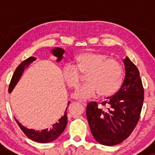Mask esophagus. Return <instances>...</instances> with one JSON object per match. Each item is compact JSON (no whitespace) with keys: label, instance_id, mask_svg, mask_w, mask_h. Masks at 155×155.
Returning a JSON list of instances; mask_svg holds the SVG:
<instances>
[{"label":"esophagus","instance_id":"1","mask_svg":"<svg viewBox=\"0 0 155 155\" xmlns=\"http://www.w3.org/2000/svg\"><path fill=\"white\" fill-rule=\"evenodd\" d=\"M79 102L81 103V104H82L83 106H86L87 105V102L86 101H81V100H80V101H79Z\"/></svg>","mask_w":155,"mask_h":155}]
</instances>
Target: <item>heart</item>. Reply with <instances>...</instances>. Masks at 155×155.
Listing matches in <instances>:
<instances>
[{"instance_id":"heart-1","label":"heart","mask_w":155,"mask_h":155,"mask_svg":"<svg viewBox=\"0 0 155 155\" xmlns=\"http://www.w3.org/2000/svg\"><path fill=\"white\" fill-rule=\"evenodd\" d=\"M81 74L86 75L87 83L80 87L73 94L77 99L91 98L97 93L101 97H109L120 90L123 82L122 65L114 59H108L106 54L87 51L78 55L75 65L65 64L62 69V76L68 87H77Z\"/></svg>"}]
</instances>
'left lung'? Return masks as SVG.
Segmentation results:
<instances>
[{
  "instance_id": "8db88e82",
  "label": "left lung",
  "mask_w": 155,
  "mask_h": 155,
  "mask_svg": "<svg viewBox=\"0 0 155 155\" xmlns=\"http://www.w3.org/2000/svg\"><path fill=\"white\" fill-rule=\"evenodd\" d=\"M125 77L115 95L101 103L87 104L86 114L90 130L101 144L114 146L127 138L136 127L143 102V84L137 67L127 57L124 60Z\"/></svg>"
}]
</instances>
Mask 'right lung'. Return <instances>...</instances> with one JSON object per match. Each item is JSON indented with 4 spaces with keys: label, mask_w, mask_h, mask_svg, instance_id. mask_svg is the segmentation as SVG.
<instances>
[{
    "label": "right lung",
    "mask_w": 155,
    "mask_h": 155,
    "mask_svg": "<svg viewBox=\"0 0 155 155\" xmlns=\"http://www.w3.org/2000/svg\"><path fill=\"white\" fill-rule=\"evenodd\" d=\"M64 52H65V51L61 48H56V49H53L52 54L58 58L57 62H59L62 60ZM35 60V58H33V57H30L29 58L25 60L17 66L13 76H12V79H11L9 87H8V92L12 91L15 85L18 82L19 79H20L21 76L22 75L25 69L29 66L30 64L33 61H34ZM69 104H70V101H68V103L67 108L65 109V111L64 112V116L61 117V118L58 120V122H55V124H52L49 129L47 128L41 131L34 130L33 129H28L22 125L17 120H15L17 123L18 124L19 127H20V129L22 130V132L25 134L27 137H28V138L34 140V141L39 142V143H49V142H51L57 139L63 133L65 127H66L68 122L67 108L68 107Z\"/></svg>",
    "instance_id": "right-lung-1"
}]
</instances>
